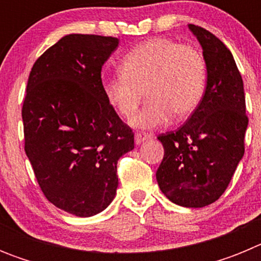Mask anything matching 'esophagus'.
Instances as JSON below:
<instances>
[{
    "label": "esophagus",
    "mask_w": 261,
    "mask_h": 261,
    "mask_svg": "<svg viewBox=\"0 0 261 261\" xmlns=\"http://www.w3.org/2000/svg\"><path fill=\"white\" fill-rule=\"evenodd\" d=\"M151 136L147 135V133H144V132H140V133H136L135 135V141L137 145H141L142 142L146 141V140H149Z\"/></svg>",
    "instance_id": "obj_1"
}]
</instances>
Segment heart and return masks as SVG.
Returning <instances> with one entry per match:
<instances>
[{"label": "heart", "mask_w": 261, "mask_h": 261, "mask_svg": "<svg viewBox=\"0 0 261 261\" xmlns=\"http://www.w3.org/2000/svg\"><path fill=\"white\" fill-rule=\"evenodd\" d=\"M206 87V65L191 45L155 38L133 48L120 64V74L107 77L102 90L120 116L129 117L144 98L149 102L129 120L135 128L154 129L172 116H190L201 102Z\"/></svg>", "instance_id": "heart-1"}]
</instances>
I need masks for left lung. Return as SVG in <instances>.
<instances>
[{
    "label": "left lung",
    "instance_id": "left-lung-1",
    "mask_svg": "<svg viewBox=\"0 0 261 261\" xmlns=\"http://www.w3.org/2000/svg\"><path fill=\"white\" fill-rule=\"evenodd\" d=\"M188 29L202 48L206 89L186 124L158 137L165 155L155 176L168 200L202 208L220 199L243 158L248 119L243 81L229 48L202 27Z\"/></svg>",
    "mask_w": 261,
    "mask_h": 261
}]
</instances>
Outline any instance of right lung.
I'll list each match as a JSON object with an SVG mask.
<instances>
[{
	"label": "right lung",
	"instance_id": "1",
	"mask_svg": "<svg viewBox=\"0 0 261 261\" xmlns=\"http://www.w3.org/2000/svg\"><path fill=\"white\" fill-rule=\"evenodd\" d=\"M117 47L111 36L66 35L36 60L27 82V158L48 201L77 217L112 202L117 161L135 147L132 129L102 90V66Z\"/></svg>",
	"mask_w": 261,
	"mask_h": 261
}]
</instances>
